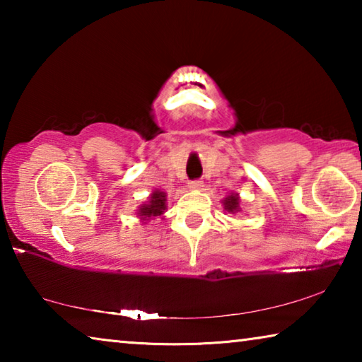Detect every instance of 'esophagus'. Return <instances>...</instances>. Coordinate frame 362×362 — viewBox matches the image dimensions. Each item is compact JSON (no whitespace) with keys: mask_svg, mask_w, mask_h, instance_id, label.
<instances>
[{"mask_svg":"<svg viewBox=\"0 0 362 362\" xmlns=\"http://www.w3.org/2000/svg\"><path fill=\"white\" fill-rule=\"evenodd\" d=\"M203 187H204V183L201 182V180L189 182V185H188V188H189V189H193V192H198V189H203Z\"/></svg>","mask_w":362,"mask_h":362,"instance_id":"obj_1","label":"esophagus"}]
</instances>
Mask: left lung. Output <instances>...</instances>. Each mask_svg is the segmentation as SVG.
Returning a JSON list of instances; mask_svg holds the SVG:
<instances>
[{
  "label": "left lung",
  "instance_id": "left-lung-1",
  "mask_svg": "<svg viewBox=\"0 0 362 362\" xmlns=\"http://www.w3.org/2000/svg\"><path fill=\"white\" fill-rule=\"evenodd\" d=\"M222 204H223V211H226L228 214L241 212V198L236 192H231L226 194L222 199Z\"/></svg>",
  "mask_w": 362,
  "mask_h": 362
}]
</instances>
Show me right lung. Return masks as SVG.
<instances>
[{"label":"right lung","mask_w":362,"mask_h":362,"mask_svg":"<svg viewBox=\"0 0 362 362\" xmlns=\"http://www.w3.org/2000/svg\"><path fill=\"white\" fill-rule=\"evenodd\" d=\"M168 211V194L161 192L159 188H155L148 196V199L144 204L139 206L137 217L144 225L148 223L150 220H155L158 217H164V212Z\"/></svg>","instance_id":"right-lung-1"}]
</instances>
